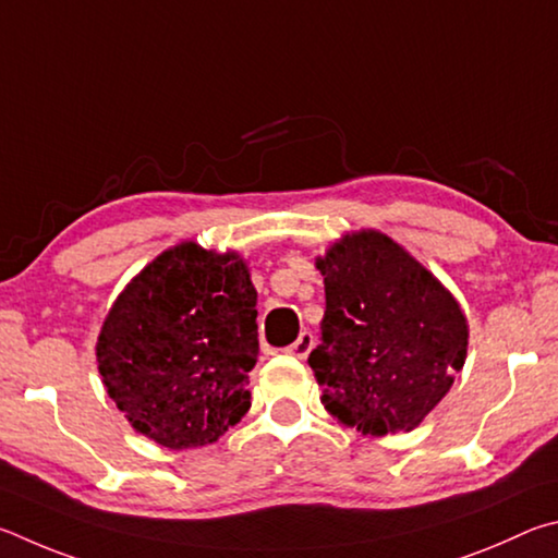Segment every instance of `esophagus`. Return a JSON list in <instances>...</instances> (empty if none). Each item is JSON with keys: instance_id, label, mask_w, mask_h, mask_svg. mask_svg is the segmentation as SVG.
<instances>
[{"instance_id": "1", "label": "esophagus", "mask_w": 558, "mask_h": 558, "mask_svg": "<svg viewBox=\"0 0 558 558\" xmlns=\"http://www.w3.org/2000/svg\"><path fill=\"white\" fill-rule=\"evenodd\" d=\"M311 350H314V336H311V330H304V333L296 338V343H291L287 348V353L299 357V360H306Z\"/></svg>"}]
</instances>
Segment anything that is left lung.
Instances as JSON below:
<instances>
[{"mask_svg":"<svg viewBox=\"0 0 558 558\" xmlns=\"http://www.w3.org/2000/svg\"><path fill=\"white\" fill-rule=\"evenodd\" d=\"M326 284L320 345L308 355L320 402L369 436L412 432L441 402L468 353L451 291L377 230L343 234L316 259Z\"/></svg>","mask_w":558,"mask_h":558,"instance_id":"8db88e82","label":"left lung"}]
</instances>
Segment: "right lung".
Returning <instances> with one entry per match:
<instances>
[{"instance_id": "add662e5", "label": "right lung", "mask_w": 558, "mask_h": 558, "mask_svg": "<svg viewBox=\"0 0 558 558\" xmlns=\"http://www.w3.org/2000/svg\"><path fill=\"white\" fill-rule=\"evenodd\" d=\"M95 353L136 434L171 451L215 444L250 409L259 340L247 264L195 242L161 252L117 296Z\"/></svg>"}]
</instances>
